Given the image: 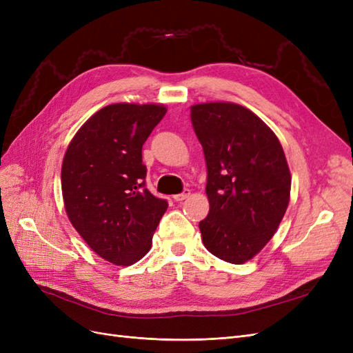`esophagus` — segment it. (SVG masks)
<instances>
[{"instance_id":"esophagus-1","label":"esophagus","mask_w":353,"mask_h":353,"mask_svg":"<svg viewBox=\"0 0 353 353\" xmlns=\"http://www.w3.org/2000/svg\"><path fill=\"white\" fill-rule=\"evenodd\" d=\"M188 196H190V190H184L183 193L175 194V196H174V200H176V201H183V200H185Z\"/></svg>"}]
</instances>
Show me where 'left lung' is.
I'll use <instances>...</instances> for the list:
<instances>
[{
	"instance_id": "obj_1",
	"label": "left lung",
	"mask_w": 353,
	"mask_h": 353,
	"mask_svg": "<svg viewBox=\"0 0 353 353\" xmlns=\"http://www.w3.org/2000/svg\"><path fill=\"white\" fill-rule=\"evenodd\" d=\"M208 168L205 248L230 263L252 259L279 228L292 178L279 138L249 109L232 103L191 108Z\"/></svg>"
}]
</instances>
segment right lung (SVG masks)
<instances>
[{
    "label": "right lung",
    "instance_id": "obj_1",
    "mask_svg": "<svg viewBox=\"0 0 353 353\" xmlns=\"http://www.w3.org/2000/svg\"><path fill=\"white\" fill-rule=\"evenodd\" d=\"M166 108L117 103L92 114L73 137L61 166L68 216L103 259L132 265L152 248L168 200L145 188L143 144Z\"/></svg>",
    "mask_w": 353,
    "mask_h": 353
}]
</instances>
